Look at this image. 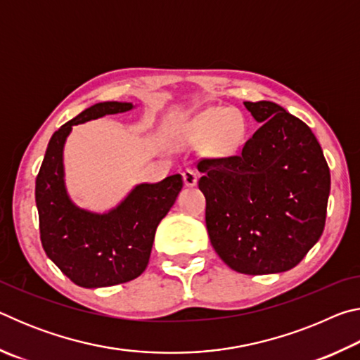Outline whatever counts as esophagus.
Listing matches in <instances>:
<instances>
[{
  "label": "esophagus",
  "instance_id": "esophagus-1",
  "mask_svg": "<svg viewBox=\"0 0 360 360\" xmlns=\"http://www.w3.org/2000/svg\"><path fill=\"white\" fill-rule=\"evenodd\" d=\"M182 178H184V184H186L187 187L197 186L198 174H197V172H193V169H191V168L184 169V173H182Z\"/></svg>",
  "mask_w": 360,
  "mask_h": 360
}]
</instances>
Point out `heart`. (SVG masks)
I'll return each mask as SVG.
<instances>
[{
	"label": "heart",
	"mask_w": 360,
	"mask_h": 360,
	"mask_svg": "<svg viewBox=\"0 0 360 360\" xmlns=\"http://www.w3.org/2000/svg\"><path fill=\"white\" fill-rule=\"evenodd\" d=\"M195 141H208L216 136L219 149L224 152L235 150L246 135V124L241 114L227 108H211L200 114L188 129Z\"/></svg>",
	"instance_id": "1"
}]
</instances>
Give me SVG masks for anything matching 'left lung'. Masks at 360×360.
Wrapping results in <instances>:
<instances>
[{"mask_svg": "<svg viewBox=\"0 0 360 360\" xmlns=\"http://www.w3.org/2000/svg\"><path fill=\"white\" fill-rule=\"evenodd\" d=\"M260 129L238 155L202 158L211 245L231 270L281 273L300 264L326 225L330 169L309 127L271 101H245Z\"/></svg>", "mask_w": 360, "mask_h": 360, "instance_id": "1", "label": "left lung"}]
</instances>
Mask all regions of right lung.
<instances>
[{"label": "right lung", "mask_w": 360, "mask_h": 360, "mask_svg": "<svg viewBox=\"0 0 360 360\" xmlns=\"http://www.w3.org/2000/svg\"><path fill=\"white\" fill-rule=\"evenodd\" d=\"M131 103H96L53 133L36 178L39 233L47 257L81 288L129 283L149 264L157 225L182 188V176L139 184L105 214L82 210L65 188L63 146L72 125L130 111Z\"/></svg>", "instance_id": "1"}]
</instances>
